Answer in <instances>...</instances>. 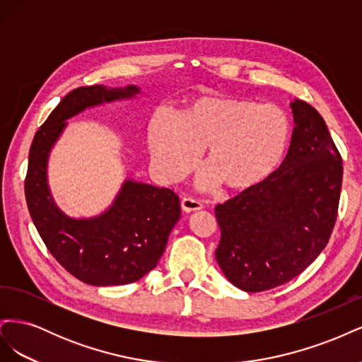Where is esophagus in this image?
<instances>
[{
    "mask_svg": "<svg viewBox=\"0 0 362 362\" xmlns=\"http://www.w3.org/2000/svg\"><path fill=\"white\" fill-rule=\"evenodd\" d=\"M181 208L184 213H192V211H198L202 208V202L194 199V198H190V196H185V198L181 199Z\"/></svg>",
    "mask_w": 362,
    "mask_h": 362,
    "instance_id": "esophagus-1",
    "label": "esophagus"
}]
</instances>
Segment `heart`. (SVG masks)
Returning <instances> with one entry per match:
<instances>
[{
	"label": "heart",
	"instance_id": "1",
	"mask_svg": "<svg viewBox=\"0 0 362 362\" xmlns=\"http://www.w3.org/2000/svg\"><path fill=\"white\" fill-rule=\"evenodd\" d=\"M291 133V119L278 105L205 96L194 101L178 122L152 120L148 145L154 169L164 181L187 177L204 149L208 172L202 184L221 182L229 192H245L281 166Z\"/></svg>",
	"mask_w": 362,
	"mask_h": 362
}]
</instances>
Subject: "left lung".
Wrapping results in <instances>:
<instances>
[{"label":"left lung","mask_w":362,"mask_h":362,"mask_svg":"<svg viewBox=\"0 0 362 362\" xmlns=\"http://www.w3.org/2000/svg\"><path fill=\"white\" fill-rule=\"evenodd\" d=\"M294 131L286 160L270 177L216 206L225 276L247 293L282 286L308 267L329 242L338 214L343 160L325 119L291 104Z\"/></svg>","instance_id":"1"}]
</instances>
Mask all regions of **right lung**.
I'll return each instance as SVG.
<instances>
[{
  "instance_id": "obj_1",
  "label": "right lung",
  "mask_w": 362,
  "mask_h": 362,
  "mask_svg": "<svg viewBox=\"0 0 362 362\" xmlns=\"http://www.w3.org/2000/svg\"><path fill=\"white\" fill-rule=\"evenodd\" d=\"M139 89L78 87L63 98L36 131L28 154L25 199L40 238L72 276L90 286H124L157 266L168 237L181 216L170 189L127 181L110 210L89 221H75L54 205L47 185L49 149L66 122L86 107L134 96Z\"/></svg>"
}]
</instances>
